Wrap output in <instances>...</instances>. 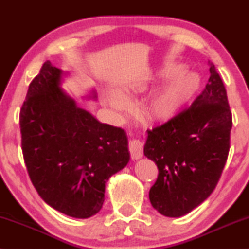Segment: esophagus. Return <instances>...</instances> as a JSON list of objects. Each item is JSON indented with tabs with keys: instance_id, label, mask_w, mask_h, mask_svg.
<instances>
[{
	"instance_id": "obj_1",
	"label": "esophagus",
	"mask_w": 249,
	"mask_h": 249,
	"mask_svg": "<svg viewBox=\"0 0 249 249\" xmlns=\"http://www.w3.org/2000/svg\"><path fill=\"white\" fill-rule=\"evenodd\" d=\"M128 149L132 159H140L142 157V149H144V147H142L140 140H136V138L130 140L128 142Z\"/></svg>"
}]
</instances>
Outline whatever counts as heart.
I'll use <instances>...</instances> for the list:
<instances>
[{
  "label": "heart",
  "instance_id": "heart-1",
  "mask_svg": "<svg viewBox=\"0 0 249 249\" xmlns=\"http://www.w3.org/2000/svg\"><path fill=\"white\" fill-rule=\"evenodd\" d=\"M181 64H168L160 71L163 79L170 78L157 91L150 94L142 104V113L147 120L166 122L178 114L200 88V78L195 73L183 72ZM145 87L128 89V93L145 91ZM107 103L116 111H126L130 107L129 100L120 91H111L107 94Z\"/></svg>",
  "mask_w": 249,
  "mask_h": 249
}]
</instances>
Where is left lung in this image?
Masks as SVG:
<instances>
[{
    "instance_id": "1",
    "label": "left lung",
    "mask_w": 249,
    "mask_h": 249,
    "mask_svg": "<svg viewBox=\"0 0 249 249\" xmlns=\"http://www.w3.org/2000/svg\"><path fill=\"white\" fill-rule=\"evenodd\" d=\"M210 73L204 90L190 107L147 129L144 154L159 171L149 200L168 217L182 216L208 199L229 156L231 112L224 83L213 64Z\"/></svg>"
}]
</instances>
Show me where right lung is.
<instances>
[{"instance_id": "1", "label": "right lung", "mask_w": 249, "mask_h": 249, "mask_svg": "<svg viewBox=\"0 0 249 249\" xmlns=\"http://www.w3.org/2000/svg\"><path fill=\"white\" fill-rule=\"evenodd\" d=\"M61 74L46 61L29 84L19 113L23 156L46 203L88 218L102 209L109 177L129 161L127 136L79 107L60 88Z\"/></svg>"}]
</instances>
